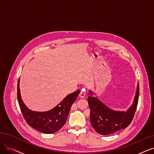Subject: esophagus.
Segmentation results:
<instances>
[{
  "label": "esophagus",
  "instance_id": "obj_1",
  "mask_svg": "<svg viewBox=\"0 0 154 154\" xmlns=\"http://www.w3.org/2000/svg\"><path fill=\"white\" fill-rule=\"evenodd\" d=\"M85 97V93L83 91L80 92V93L79 94V97L81 98V99H83V98Z\"/></svg>",
  "mask_w": 154,
  "mask_h": 154
}]
</instances>
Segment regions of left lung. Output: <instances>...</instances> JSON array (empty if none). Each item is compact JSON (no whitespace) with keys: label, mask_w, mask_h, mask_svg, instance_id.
I'll return each mask as SVG.
<instances>
[{"label":"left lung","mask_w":154,"mask_h":154,"mask_svg":"<svg viewBox=\"0 0 154 154\" xmlns=\"http://www.w3.org/2000/svg\"><path fill=\"white\" fill-rule=\"evenodd\" d=\"M87 98L91 109L90 120L94 130L101 135L114 134L128 127L131 123L138 104L139 84L138 82L133 103L126 112L116 111L109 108L99 99L93 97L89 91Z\"/></svg>","instance_id":"8db88e82"}]
</instances>
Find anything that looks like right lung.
<instances>
[{
  "mask_svg": "<svg viewBox=\"0 0 154 154\" xmlns=\"http://www.w3.org/2000/svg\"><path fill=\"white\" fill-rule=\"evenodd\" d=\"M17 84V99L22 114L27 123L32 128L44 134H53L59 131L66 124L72 105L75 101L80 91L68 95L52 109L46 112H35L28 109L23 102Z\"/></svg>",
  "mask_w": 154,
  "mask_h": 154,
  "instance_id": "add662e5",
  "label": "right lung"
}]
</instances>
